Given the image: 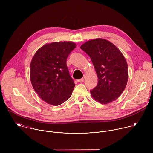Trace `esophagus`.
Returning <instances> with one entry per match:
<instances>
[{"label":"esophagus","instance_id":"1","mask_svg":"<svg viewBox=\"0 0 153 153\" xmlns=\"http://www.w3.org/2000/svg\"><path fill=\"white\" fill-rule=\"evenodd\" d=\"M85 76H83L82 79H80L78 80H77V82H80V83L83 82V80H84V79H85Z\"/></svg>","mask_w":153,"mask_h":153}]
</instances>
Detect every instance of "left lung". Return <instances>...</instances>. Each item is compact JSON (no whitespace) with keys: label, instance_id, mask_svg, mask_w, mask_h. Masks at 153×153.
<instances>
[{"label":"left lung","instance_id":"left-lung-1","mask_svg":"<svg viewBox=\"0 0 153 153\" xmlns=\"http://www.w3.org/2000/svg\"><path fill=\"white\" fill-rule=\"evenodd\" d=\"M80 48L90 57L99 79L96 88L90 91L91 97L102 104L116 100L128 80V65L123 54L113 43L102 38L86 41Z\"/></svg>","mask_w":153,"mask_h":153}]
</instances>
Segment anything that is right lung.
<instances>
[{"mask_svg": "<svg viewBox=\"0 0 153 153\" xmlns=\"http://www.w3.org/2000/svg\"><path fill=\"white\" fill-rule=\"evenodd\" d=\"M76 46L71 41L46 43L31 60L32 86L39 96L50 105H59L71 96L75 83L67 67V59Z\"/></svg>", "mask_w": 153, "mask_h": 153, "instance_id": "right-lung-1", "label": "right lung"}]
</instances>
